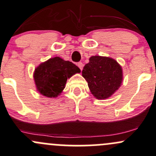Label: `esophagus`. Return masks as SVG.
I'll return each instance as SVG.
<instances>
[{"label":"esophagus","instance_id":"esophagus-1","mask_svg":"<svg viewBox=\"0 0 156 156\" xmlns=\"http://www.w3.org/2000/svg\"><path fill=\"white\" fill-rule=\"evenodd\" d=\"M77 66L79 67V68L80 69V70H83V64L82 63V62H78L77 63Z\"/></svg>","mask_w":156,"mask_h":156}]
</instances>
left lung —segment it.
<instances>
[{"instance_id": "1", "label": "left lung", "mask_w": 156, "mask_h": 156, "mask_svg": "<svg viewBox=\"0 0 156 156\" xmlns=\"http://www.w3.org/2000/svg\"><path fill=\"white\" fill-rule=\"evenodd\" d=\"M83 76L86 79L91 94L98 99H106L121 86L122 70L116 61L109 57L91 56L83 67Z\"/></svg>"}]
</instances>
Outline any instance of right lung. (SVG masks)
Instances as JSON below:
<instances>
[{"mask_svg": "<svg viewBox=\"0 0 156 156\" xmlns=\"http://www.w3.org/2000/svg\"><path fill=\"white\" fill-rule=\"evenodd\" d=\"M80 72V69L71 62L55 57L37 67L34 78L41 94L55 98L65 89L67 78Z\"/></svg>", "mask_w": 156, "mask_h": 156, "instance_id": "obj_1", "label": "right lung"}]
</instances>
